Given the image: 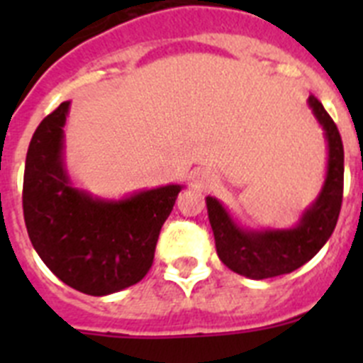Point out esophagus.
<instances>
[{
	"label": "esophagus",
	"mask_w": 363,
	"mask_h": 363,
	"mask_svg": "<svg viewBox=\"0 0 363 363\" xmlns=\"http://www.w3.org/2000/svg\"><path fill=\"white\" fill-rule=\"evenodd\" d=\"M209 182H211V176L203 174V172H198V174L194 176V185H196L198 189L209 187Z\"/></svg>",
	"instance_id": "esophagus-1"
}]
</instances>
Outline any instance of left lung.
Instances as JSON below:
<instances>
[{
	"label": "left lung",
	"instance_id": "1",
	"mask_svg": "<svg viewBox=\"0 0 363 363\" xmlns=\"http://www.w3.org/2000/svg\"><path fill=\"white\" fill-rule=\"evenodd\" d=\"M307 105L323 130L327 165L318 196L303 209L296 225L243 227L218 198H205L218 256L230 271L251 280L280 277L307 264L331 238L338 221L344 192V145L335 121L318 99L309 96Z\"/></svg>",
	"mask_w": 363,
	"mask_h": 363
}]
</instances>
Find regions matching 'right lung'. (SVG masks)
<instances>
[{"label":"right lung","mask_w":363,"mask_h":363,"mask_svg":"<svg viewBox=\"0 0 363 363\" xmlns=\"http://www.w3.org/2000/svg\"><path fill=\"white\" fill-rule=\"evenodd\" d=\"M70 101L45 118L25 162L23 214L32 245L63 284L91 296L123 291L149 272L160 230L184 185L94 196L74 185L65 163Z\"/></svg>","instance_id":"add662e5"}]
</instances>
